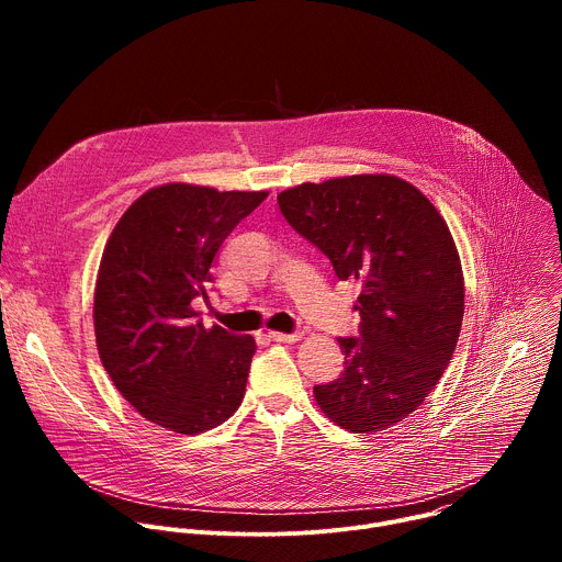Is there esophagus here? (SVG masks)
<instances>
[{"label":"esophagus","mask_w":562,"mask_h":562,"mask_svg":"<svg viewBox=\"0 0 562 562\" xmlns=\"http://www.w3.org/2000/svg\"><path fill=\"white\" fill-rule=\"evenodd\" d=\"M269 338L276 342H297L302 338V334H282V331H269Z\"/></svg>","instance_id":"esophagus-1"}]
</instances>
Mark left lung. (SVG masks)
I'll return each instance as SVG.
<instances>
[{
    "mask_svg": "<svg viewBox=\"0 0 562 562\" xmlns=\"http://www.w3.org/2000/svg\"><path fill=\"white\" fill-rule=\"evenodd\" d=\"M286 222L356 280L360 336L340 338L345 373L313 389L338 427L375 434L414 414L445 373L462 325L460 256L438 209L386 173L304 182L278 195Z\"/></svg>",
    "mask_w": 562,
    "mask_h": 562,
    "instance_id": "obj_1",
    "label": "left lung"
}]
</instances>
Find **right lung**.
Segmentation results:
<instances>
[{
  "mask_svg": "<svg viewBox=\"0 0 562 562\" xmlns=\"http://www.w3.org/2000/svg\"><path fill=\"white\" fill-rule=\"evenodd\" d=\"M267 195L171 182L139 195L115 224L98 271L95 340L142 418L195 436L243 403L254 336L206 329L191 302L206 300L215 254Z\"/></svg>",
  "mask_w": 562,
  "mask_h": 562,
  "instance_id": "1",
  "label": "right lung"
}]
</instances>
